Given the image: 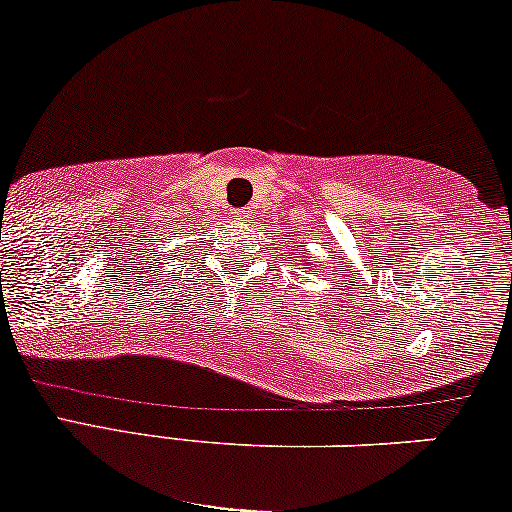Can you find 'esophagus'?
I'll list each match as a JSON object with an SVG mask.
<instances>
[{"label": "esophagus", "mask_w": 512, "mask_h": 512, "mask_svg": "<svg viewBox=\"0 0 512 512\" xmlns=\"http://www.w3.org/2000/svg\"><path fill=\"white\" fill-rule=\"evenodd\" d=\"M247 216V211H237V218H244Z\"/></svg>", "instance_id": "esophagus-1"}]
</instances>
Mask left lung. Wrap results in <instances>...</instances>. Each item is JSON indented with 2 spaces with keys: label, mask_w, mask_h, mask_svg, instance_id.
I'll list each match as a JSON object with an SVG mask.
<instances>
[{
  "label": "left lung",
  "mask_w": 512,
  "mask_h": 512,
  "mask_svg": "<svg viewBox=\"0 0 512 512\" xmlns=\"http://www.w3.org/2000/svg\"><path fill=\"white\" fill-rule=\"evenodd\" d=\"M296 254H298V256H301V258H303V261H308V256H303V254H305V251H303V249H298V251H296ZM310 265H313V272H315V275H317V270H315V263H310Z\"/></svg>",
  "instance_id": "1"
}]
</instances>
